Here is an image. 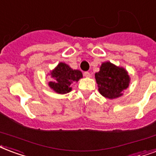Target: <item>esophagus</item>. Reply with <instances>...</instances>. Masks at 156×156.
Listing matches in <instances>:
<instances>
[{
	"label": "esophagus",
	"instance_id": "esophagus-1",
	"mask_svg": "<svg viewBox=\"0 0 156 156\" xmlns=\"http://www.w3.org/2000/svg\"><path fill=\"white\" fill-rule=\"evenodd\" d=\"M83 76L86 77V78H90L91 77V73H88V72H84L83 73Z\"/></svg>",
	"mask_w": 156,
	"mask_h": 156
}]
</instances>
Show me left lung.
<instances>
[{
	"label": "left lung",
	"mask_w": 156,
	"mask_h": 156,
	"mask_svg": "<svg viewBox=\"0 0 156 156\" xmlns=\"http://www.w3.org/2000/svg\"><path fill=\"white\" fill-rule=\"evenodd\" d=\"M95 78L101 95L111 100L122 97L123 91L129 87L131 80L124 68L110 61L102 63L99 72L95 73Z\"/></svg>",
	"instance_id": "obj_1"
}]
</instances>
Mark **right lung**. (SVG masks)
<instances>
[{
  "label": "right lung",
  "instance_id": "right-lung-1",
  "mask_svg": "<svg viewBox=\"0 0 156 156\" xmlns=\"http://www.w3.org/2000/svg\"><path fill=\"white\" fill-rule=\"evenodd\" d=\"M54 81H50L48 86L58 94H66L72 91L71 84L78 83L83 78L80 70L73 69L69 65L64 62H59L54 69L48 73Z\"/></svg>",
  "mask_w": 156,
  "mask_h": 156
}]
</instances>
